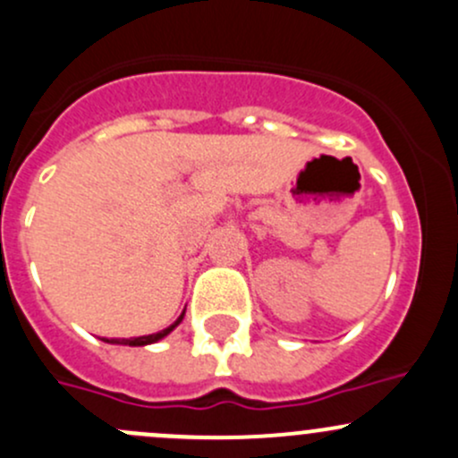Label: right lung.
<instances>
[{
	"mask_svg": "<svg viewBox=\"0 0 458 458\" xmlns=\"http://www.w3.org/2000/svg\"><path fill=\"white\" fill-rule=\"evenodd\" d=\"M184 314H186V310L182 311L180 314V318H177L175 322H173V325H168L166 329H162V331H157V334H151V335H140V338H103L105 343H109V344H124V346H147V344H153V343H157V340H162V338H166L168 334H171L173 329H175L177 325H180L182 320H184Z\"/></svg>",
	"mask_w": 458,
	"mask_h": 458,
	"instance_id": "right-lung-1",
	"label": "right lung"
}]
</instances>
